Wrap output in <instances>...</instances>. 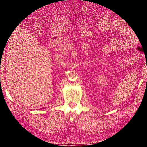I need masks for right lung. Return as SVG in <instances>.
Masks as SVG:
<instances>
[{
    "label": "right lung",
    "mask_w": 147,
    "mask_h": 147,
    "mask_svg": "<svg viewBox=\"0 0 147 147\" xmlns=\"http://www.w3.org/2000/svg\"><path fill=\"white\" fill-rule=\"evenodd\" d=\"M43 109H44V108H43Z\"/></svg>",
    "instance_id": "right-lung-1"
}]
</instances>
